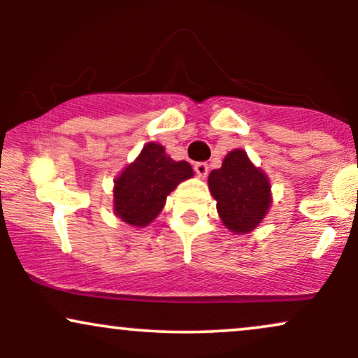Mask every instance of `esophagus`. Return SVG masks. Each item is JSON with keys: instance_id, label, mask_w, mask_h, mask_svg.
<instances>
[{"instance_id": "1", "label": "esophagus", "mask_w": 358, "mask_h": 358, "mask_svg": "<svg viewBox=\"0 0 358 358\" xmlns=\"http://www.w3.org/2000/svg\"><path fill=\"white\" fill-rule=\"evenodd\" d=\"M195 173L200 176V178H205V176L208 175V165L207 163H203V162H200V163H195Z\"/></svg>"}]
</instances>
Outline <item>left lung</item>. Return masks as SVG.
Masks as SVG:
<instances>
[{
	"instance_id": "left-lung-1",
	"label": "left lung",
	"mask_w": 358,
	"mask_h": 358,
	"mask_svg": "<svg viewBox=\"0 0 358 358\" xmlns=\"http://www.w3.org/2000/svg\"><path fill=\"white\" fill-rule=\"evenodd\" d=\"M208 188L220 220L231 232L254 231L271 207L268 175L252 165L244 150H232L219 170L210 171Z\"/></svg>"
}]
</instances>
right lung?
Masks as SVG:
<instances>
[{
  "mask_svg": "<svg viewBox=\"0 0 358 358\" xmlns=\"http://www.w3.org/2000/svg\"><path fill=\"white\" fill-rule=\"evenodd\" d=\"M192 176L190 163L175 162L162 145L148 143L114 180V213L126 224L145 227L163 210L178 183Z\"/></svg>",
  "mask_w": 358,
  "mask_h": 358,
  "instance_id": "1",
  "label": "right lung"
}]
</instances>
